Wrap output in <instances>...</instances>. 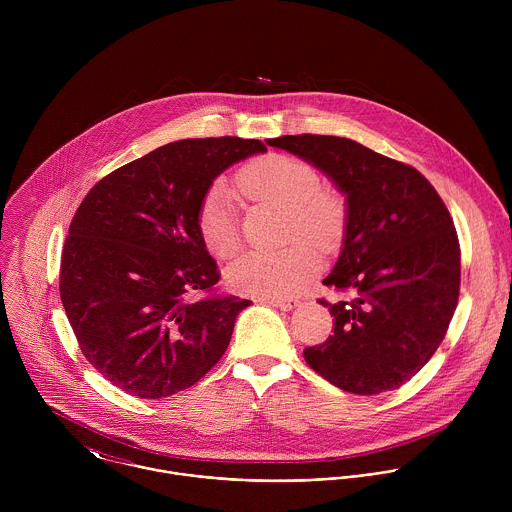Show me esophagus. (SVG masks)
<instances>
[{
	"instance_id": "34e87169",
	"label": "esophagus",
	"mask_w": 512,
	"mask_h": 512,
	"mask_svg": "<svg viewBox=\"0 0 512 512\" xmlns=\"http://www.w3.org/2000/svg\"><path fill=\"white\" fill-rule=\"evenodd\" d=\"M260 301H264L268 305H274V307H280V309H293L299 303L293 297H262Z\"/></svg>"
}]
</instances>
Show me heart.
I'll use <instances>...</instances> for the list:
<instances>
[{
	"instance_id": "obj_1",
	"label": "heart",
	"mask_w": 512,
	"mask_h": 512,
	"mask_svg": "<svg viewBox=\"0 0 512 512\" xmlns=\"http://www.w3.org/2000/svg\"><path fill=\"white\" fill-rule=\"evenodd\" d=\"M240 191L288 213L292 238H307L319 248L335 246L347 224V203L331 189L321 187L317 169L292 155L268 153L244 165L236 177ZM197 226L205 246L219 258H230L240 248L238 211L230 193L217 185L203 199ZM309 242H293L280 250H252L226 272L228 284L240 293L278 297L297 292L321 268Z\"/></svg>"
}]
</instances>
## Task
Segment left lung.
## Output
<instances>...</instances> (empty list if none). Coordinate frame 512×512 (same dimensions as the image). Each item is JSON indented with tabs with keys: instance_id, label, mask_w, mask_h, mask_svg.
Returning <instances> with one entry per match:
<instances>
[{
	"instance_id": "left-lung-1",
	"label": "left lung",
	"mask_w": 512,
	"mask_h": 512,
	"mask_svg": "<svg viewBox=\"0 0 512 512\" xmlns=\"http://www.w3.org/2000/svg\"><path fill=\"white\" fill-rule=\"evenodd\" d=\"M323 171L347 197L341 256L323 280L351 301L329 303L333 335L303 351L337 388L396 390L436 353L459 297V240L432 183L414 167L349 138L266 140Z\"/></svg>"
}]
</instances>
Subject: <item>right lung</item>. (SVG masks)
<instances>
[{
  "mask_svg": "<svg viewBox=\"0 0 512 512\" xmlns=\"http://www.w3.org/2000/svg\"><path fill=\"white\" fill-rule=\"evenodd\" d=\"M264 151L230 136L171 142L100 179L76 209L61 301L82 355L120 390L171 396L224 355L252 301L213 293L220 274L197 215L224 169Z\"/></svg>",
  "mask_w": 512,
  "mask_h": 512,
  "instance_id": "right-lung-1",
  "label": "right lung"
}]
</instances>
